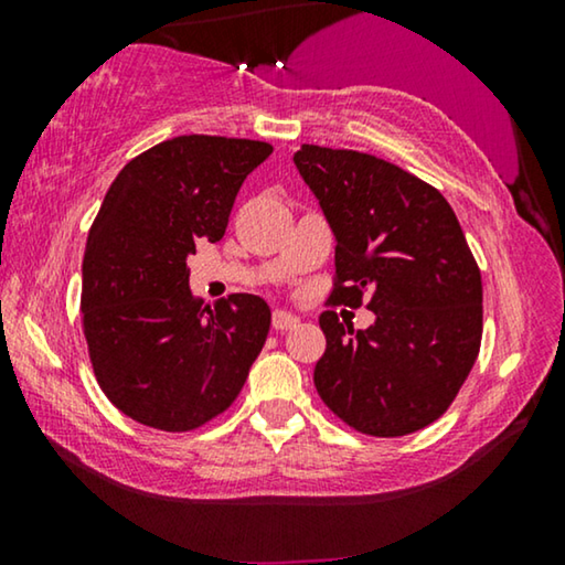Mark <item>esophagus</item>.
<instances>
[{
    "label": "esophagus",
    "instance_id": "obj_1",
    "mask_svg": "<svg viewBox=\"0 0 565 565\" xmlns=\"http://www.w3.org/2000/svg\"><path fill=\"white\" fill-rule=\"evenodd\" d=\"M300 323V319L296 313H290V311H285V308H277V311L273 313V327L277 329V331H288V329H296Z\"/></svg>",
    "mask_w": 565,
    "mask_h": 565
}]
</instances>
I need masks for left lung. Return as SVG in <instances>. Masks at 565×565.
<instances>
[{
	"instance_id": "left-lung-1",
	"label": "left lung",
	"mask_w": 565,
	"mask_h": 565,
	"mask_svg": "<svg viewBox=\"0 0 565 565\" xmlns=\"http://www.w3.org/2000/svg\"><path fill=\"white\" fill-rule=\"evenodd\" d=\"M334 234V303L367 308V329L321 313L313 383L339 419L373 437L424 429L452 404L483 331V290L452 207L431 184L370 153L303 143L292 153Z\"/></svg>"
}]
</instances>
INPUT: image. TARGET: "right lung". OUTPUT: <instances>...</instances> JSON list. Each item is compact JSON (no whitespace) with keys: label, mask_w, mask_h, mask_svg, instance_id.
<instances>
[{"label":"right lung","mask_w":565,"mask_h":565,"mask_svg":"<svg viewBox=\"0 0 565 565\" xmlns=\"http://www.w3.org/2000/svg\"><path fill=\"white\" fill-rule=\"evenodd\" d=\"M269 153L246 138L177 136L120 169L92 223L82 262L92 367L146 427L188 431L226 412L265 347V300L234 292L203 308L188 257L198 242H221L246 174Z\"/></svg>","instance_id":"obj_1"}]
</instances>
